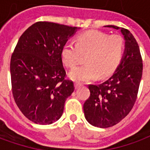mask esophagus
I'll list each match as a JSON object with an SVG mask.
<instances>
[{
	"mask_svg": "<svg viewBox=\"0 0 150 150\" xmlns=\"http://www.w3.org/2000/svg\"><path fill=\"white\" fill-rule=\"evenodd\" d=\"M83 85L81 84V83H75V89H78L79 88H80V87H82Z\"/></svg>",
	"mask_w": 150,
	"mask_h": 150,
	"instance_id": "34e87169",
	"label": "esophagus"
}]
</instances>
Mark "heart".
<instances>
[{
    "label": "heart",
    "instance_id": "b5f03b06",
    "mask_svg": "<svg viewBox=\"0 0 150 150\" xmlns=\"http://www.w3.org/2000/svg\"><path fill=\"white\" fill-rule=\"evenodd\" d=\"M125 42L119 34L110 35L106 32L91 30L79 34L76 43L67 42L61 50L64 65L74 68L80 62L82 54L86 56V64L69 73L76 82H88L99 77L105 78L112 74L122 60Z\"/></svg>",
    "mask_w": 150,
    "mask_h": 150
}]
</instances>
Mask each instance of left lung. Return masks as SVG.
<instances>
[{
  "label": "left lung",
  "mask_w": 150,
  "mask_h": 150,
  "mask_svg": "<svg viewBox=\"0 0 150 150\" xmlns=\"http://www.w3.org/2000/svg\"><path fill=\"white\" fill-rule=\"evenodd\" d=\"M119 30L116 25H106ZM125 39L122 61L110 78L100 84H89L90 96L83 104L86 120L99 128L115 125L132 110L137 98L143 63L135 38L120 28Z\"/></svg>",
  "instance_id": "8db88e82"
}]
</instances>
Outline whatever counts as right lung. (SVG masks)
I'll return each instance as SVG.
<instances>
[{"label":"right lung","instance_id":"1","mask_svg":"<svg viewBox=\"0 0 150 150\" xmlns=\"http://www.w3.org/2000/svg\"><path fill=\"white\" fill-rule=\"evenodd\" d=\"M76 27L38 21L21 34L10 60L12 93L26 118L39 125L61 117L66 100L75 90L66 79L61 50Z\"/></svg>","mask_w":150,"mask_h":150}]
</instances>
